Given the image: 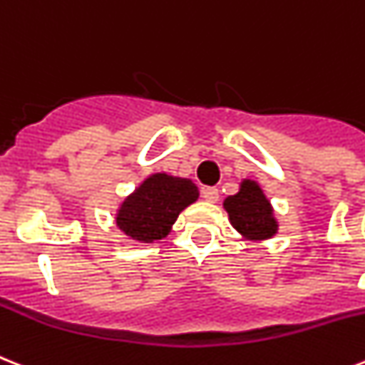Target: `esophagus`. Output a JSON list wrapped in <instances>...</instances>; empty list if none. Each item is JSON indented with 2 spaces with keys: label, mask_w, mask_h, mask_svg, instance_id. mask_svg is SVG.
Instances as JSON below:
<instances>
[{
  "label": "esophagus",
  "mask_w": 365,
  "mask_h": 365,
  "mask_svg": "<svg viewBox=\"0 0 365 365\" xmlns=\"http://www.w3.org/2000/svg\"><path fill=\"white\" fill-rule=\"evenodd\" d=\"M202 198L208 202H217L219 198V189L217 187H204L202 189Z\"/></svg>",
  "instance_id": "esophagus-1"
}]
</instances>
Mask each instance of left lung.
Here are the masks:
<instances>
[{
    "label": "left lung",
    "mask_w": 365,
    "mask_h": 365,
    "mask_svg": "<svg viewBox=\"0 0 365 365\" xmlns=\"http://www.w3.org/2000/svg\"><path fill=\"white\" fill-rule=\"evenodd\" d=\"M230 223L240 234L250 240L272 238L277 230V221L272 215V206L259 183L244 180L240 192L225 200Z\"/></svg>",
    "instance_id": "obj_1"
}]
</instances>
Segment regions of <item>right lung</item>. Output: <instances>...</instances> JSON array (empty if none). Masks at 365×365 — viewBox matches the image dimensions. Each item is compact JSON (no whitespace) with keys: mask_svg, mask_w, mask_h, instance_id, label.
<instances>
[{"mask_svg":"<svg viewBox=\"0 0 365 365\" xmlns=\"http://www.w3.org/2000/svg\"><path fill=\"white\" fill-rule=\"evenodd\" d=\"M198 198L191 180L153 174L121 204L115 223L129 238L150 244L165 238L182 210Z\"/></svg>","mask_w":365,"mask_h":365,"instance_id":"obj_1","label":"right lung"}]
</instances>
